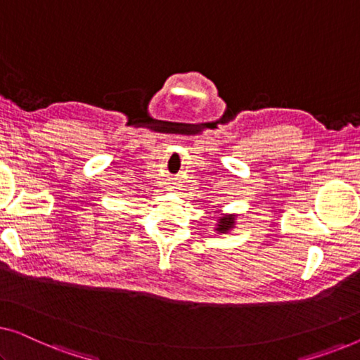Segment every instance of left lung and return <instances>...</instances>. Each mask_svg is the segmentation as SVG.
Instances as JSON below:
<instances>
[{
    "label": "left lung",
    "instance_id": "8db88e82",
    "mask_svg": "<svg viewBox=\"0 0 360 360\" xmlns=\"http://www.w3.org/2000/svg\"><path fill=\"white\" fill-rule=\"evenodd\" d=\"M236 219H238V214H221L218 216V221H216L214 231L218 234H228L236 228Z\"/></svg>",
    "mask_w": 360,
    "mask_h": 360
}]
</instances>
